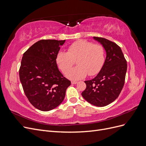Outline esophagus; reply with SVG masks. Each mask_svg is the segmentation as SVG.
<instances>
[{
  "mask_svg": "<svg viewBox=\"0 0 146 146\" xmlns=\"http://www.w3.org/2000/svg\"><path fill=\"white\" fill-rule=\"evenodd\" d=\"M77 83H78V82H76V81H73V80H72V84H76Z\"/></svg>",
  "mask_w": 146,
  "mask_h": 146,
  "instance_id": "esophagus-1",
  "label": "esophagus"
}]
</instances>
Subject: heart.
<instances>
[{
  "mask_svg": "<svg viewBox=\"0 0 146 146\" xmlns=\"http://www.w3.org/2000/svg\"><path fill=\"white\" fill-rule=\"evenodd\" d=\"M78 66L70 70L74 61ZM56 64L61 71L72 80L84 78L88 74L94 76L98 74L104 66L105 61V50L100 44L85 40H80L70 45L67 52H59L56 56Z\"/></svg>",
  "mask_w": 146,
  "mask_h": 146,
  "instance_id": "obj_1",
  "label": "heart"
}]
</instances>
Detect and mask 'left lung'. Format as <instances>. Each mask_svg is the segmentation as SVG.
<instances>
[{
	"label": "left lung",
	"instance_id": "8db88e82",
	"mask_svg": "<svg viewBox=\"0 0 146 146\" xmlns=\"http://www.w3.org/2000/svg\"><path fill=\"white\" fill-rule=\"evenodd\" d=\"M103 45L106 57L103 67L93 79L85 80L83 98L97 106H105L114 102L123 88L127 71V61L119 46L104 38L94 36Z\"/></svg>",
	"mask_w": 146,
	"mask_h": 146
}]
</instances>
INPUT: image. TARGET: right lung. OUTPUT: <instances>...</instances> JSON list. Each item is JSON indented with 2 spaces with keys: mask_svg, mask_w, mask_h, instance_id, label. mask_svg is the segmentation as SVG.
<instances>
[{
  "mask_svg": "<svg viewBox=\"0 0 146 146\" xmlns=\"http://www.w3.org/2000/svg\"><path fill=\"white\" fill-rule=\"evenodd\" d=\"M65 41L40 40L21 59L19 77L24 93L30 103L40 111H50L60 105L71 84L59 72L55 61Z\"/></svg>",
  "mask_w": 146,
  "mask_h": 146,
  "instance_id": "right-lung-1",
  "label": "right lung"
}]
</instances>
